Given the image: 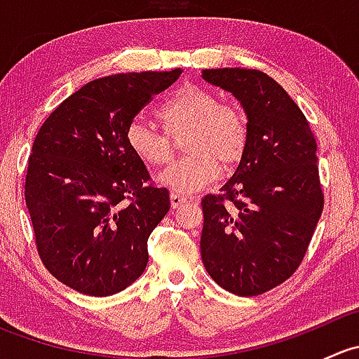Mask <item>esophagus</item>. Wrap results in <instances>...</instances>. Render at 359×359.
Returning a JSON list of instances; mask_svg holds the SVG:
<instances>
[{
    "instance_id": "34e87169",
    "label": "esophagus",
    "mask_w": 359,
    "mask_h": 359,
    "mask_svg": "<svg viewBox=\"0 0 359 359\" xmlns=\"http://www.w3.org/2000/svg\"><path fill=\"white\" fill-rule=\"evenodd\" d=\"M187 201V198L180 196V194H175L173 193L172 196H170V205H172V208H179L180 205H184V203Z\"/></svg>"
}]
</instances>
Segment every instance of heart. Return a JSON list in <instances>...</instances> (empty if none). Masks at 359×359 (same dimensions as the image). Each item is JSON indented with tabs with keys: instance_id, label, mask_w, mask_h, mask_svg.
<instances>
[{
	"instance_id": "1",
	"label": "heart",
	"mask_w": 359,
	"mask_h": 359,
	"mask_svg": "<svg viewBox=\"0 0 359 359\" xmlns=\"http://www.w3.org/2000/svg\"><path fill=\"white\" fill-rule=\"evenodd\" d=\"M166 133L135 119L125 132L128 149L147 166L161 168L173 158L172 139L184 133V151L189 156L170 166L159 184L175 194L196 193L215 182L220 168L231 170L247 153L250 130L238 107L220 104L219 97L200 86L177 90L158 109Z\"/></svg>"
}]
</instances>
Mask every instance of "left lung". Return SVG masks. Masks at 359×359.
<instances>
[{
	"mask_svg": "<svg viewBox=\"0 0 359 359\" xmlns=\"http://www.w3.org/2000/svg\"><path fill=\"white\" fill-rule=\"evenodd\" d=\"M248 119L247 153L222 194L201 200V259L224 290L253 297L297 271L323 212L316 139L285 88L255 69H203Z\"/></svg>",
	"mask_w": 359,
	"mask_h": 359,
	"instance_id": "8db88e82",
	"label": "left lung"
}]
</instances>
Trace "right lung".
Returning <instances> with one entry per match:
<instances>
[{
	"instance_id": "right-lung-1",
	"label": "right lung",
	"mask_w": 359,
	"mask_h": 359,
	"mask_svg": "<svg viewBox=\"0 0 359 359\" xmlns=\"http://www.w3.org/2000/svg\"><path fill=\"white\" fill-rule=\"evenodd\" d=\"M182 74L146 71L93 79L46 118L32 144L25 205L46 269L72 290H125L149 260L147 238L170 210L125 132Z\"/></svg>"
}]
</instances>
